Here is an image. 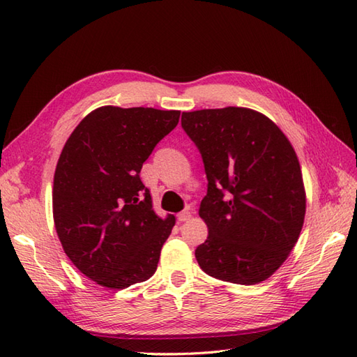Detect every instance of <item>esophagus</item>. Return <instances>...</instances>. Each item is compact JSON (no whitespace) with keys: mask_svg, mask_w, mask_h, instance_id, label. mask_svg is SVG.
Here are the masks:
<instances>
[{"mask_svg":"<svg viewBox=\"0 0 357 357\" xmlns=\"http://www.w3.org/2000/svg\"><path fill=\"white\" fill-rule=\"evenodd\" d=\"M192 218V213L188 210H183L181 211V213H178V221H181V222H184V221H188V219Z\"/></svg>","mask_w":357,"mask_h":357,"instance_id":"1","label":"esophagus"}]
</instances>
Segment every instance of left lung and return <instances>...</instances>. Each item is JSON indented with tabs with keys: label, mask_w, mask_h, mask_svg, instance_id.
<instances>
[{
	"label": "left lung",
	"mask_w": 357,
	"mask_h": 357,
	"mask_svg": "<svg viewBox=\"0 0 357 357\" xmlns=\"http://www.w3.org/2000/svg\"><path fill=\"white\" fill-rule=\"evenodd\" d=\"M181 126L208 181L199 206L208 236L195 250L196 261L225 282H262L304 225V183L290 141L267 116L244 107L184 112Z\"/></svg>",
	"instance_id": "left-lung-1"
}]
</instances>
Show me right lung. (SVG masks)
Returning a JSON list of instances; mask_svg holds the SVG:
<instances>
[{"instance_id":"right-lung-1","label":"right lung","mask_w":357,"mask_h":357,"mask_svg":"<svg viewBox=\"0 0 357 357\" xmlns=\"http://www.w3.org/2000/svg\"><path fill=\"white\" fill-rule=\"evenodd\" d=\"M181 112L105 105L81 121L58 159L53 219L69 259L102 287L126 288L156 271L174 225L151 208L139 173Z\"/></svg>"}]
</instances>
